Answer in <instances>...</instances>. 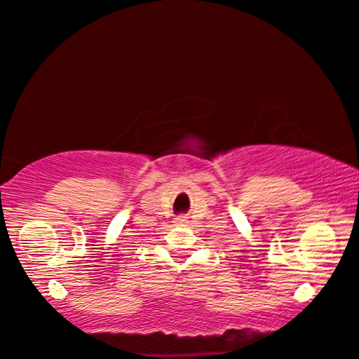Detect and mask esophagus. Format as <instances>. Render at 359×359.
Returning <instances> with one entry per match:
<instances>
[{
  "label": "esophagus",
  "mask_w": 359,
  "mask_h": 359,
  "mask_svg": "<svg viewBox=\"0 0 359 359\" xmlns=\"http://www.w3.org/2000/svg\"><path fill=\"white\" fill-rule=\"evenodd\" d=\"M175 223L182 226V224H187L189 223V219H187V217H184V215H180V217L175 218Z\"/></svg>",
  "instance_id": "1"
}]
</instances>
